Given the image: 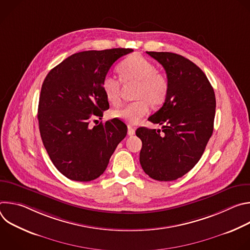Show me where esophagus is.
<instances>
[{"label": "esophagus", "mask_w": 250, "mask_h": 250, "mask_svg": "<svg viewBox=\"0 0 250 250\" xmlns=\"http://www.w3.org/2000/svg\"><path fill=\"white\" fill-rule=\"evenodd\" d=\"M135 133V129L133 127H131L130 125L127 126V134L128 135H133Z\"/></svg>", "instance_id": "obj_1"}]
</instances>
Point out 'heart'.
<instances>
[{
	"instance_id": "1",
	"label": "heart",
	"mask_w": 250,
	"mask_h": 250,
	"mask_svg": "<svg viewBox=\"0 0 250 250\" xmlns=\"http://www.w3.org/2000/svg\"><path fill=\"white\" fill-rule=\"evenodd\" d=\"M118 72L124 84H136L134 99L137 101L113 111L114 118L135 125L148 114L150 104L159 106L165 102L169 91L168 80L157 72L155 65L146 57L139 54L129 55L120 63ZM121 80L106 75L101 85L105 99L115 105L120 104L122 101Z\"/></svg>"
}]
</instances>
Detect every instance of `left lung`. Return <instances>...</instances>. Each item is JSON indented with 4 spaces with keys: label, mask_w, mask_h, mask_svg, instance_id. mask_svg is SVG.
Listing matches in <instances>:
<instances>
[{
    "label": "left lung",
    "mask_w": 250,
    "mask_h": 250,
    "mask_svg": "<svg viewBox=\"0 0 250 250\" xmlns=\"http://www.w3.org/2000/svg\"><path fill=\"white\" fill-rule=\"evenodd\" d=\"M165 69L167 98L148 121L161 129L139 127V162L154 180L173 181L188 173L202 157L213 130L216 96L203 71L172 52L146 51Z\"/></svg>",
    "instance_id": "1"
}]
</instances>
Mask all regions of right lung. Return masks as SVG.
I'll return each instance as SVG.
<instances>
[{
    "label": "right lung",
    "mask_w": 250,
    "mask_h": 250,
    "mask_svg": "<svg viewBox=\"0 0 250 250\" xmlns=\"http://www.w3.org/2000/svg\"><path fill=\"white\" fill-rule=\"evenodd\" d=\"M131 48L88 50L72 54L49 71L39 103L43 146L57 170L68 179L88 182L105 170L126 125L118 119L93 127L92 119L110 108L102 81L111 66Z\"/></svg>",
    "instance_id": "1"
}]
</instances>
